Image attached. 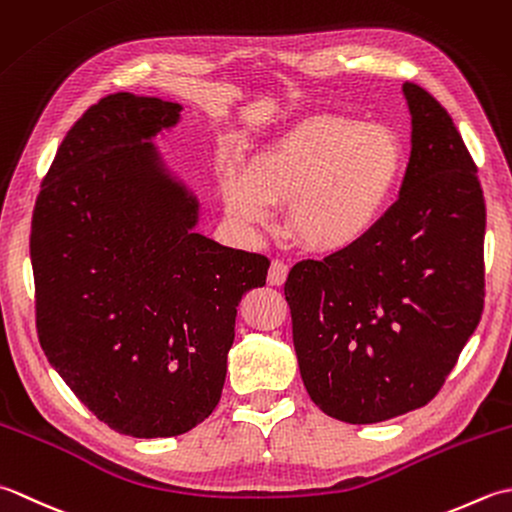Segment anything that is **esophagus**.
<instances>
[{"label":"esophagus","instance_id":"1","mask_svg":"<svg viewBox=\"0 0 512 512\" xmlns=\"http://www.w3.org/2000/svg\"><path fill=\"white\" fill-rule=\"evenodd\" d=\"M287 274H289V267L283 263V260H271L267 283L274 285V287H280L287 280Z\"/></svg>","mask_w":512,"mask_h":512}]
</instances>
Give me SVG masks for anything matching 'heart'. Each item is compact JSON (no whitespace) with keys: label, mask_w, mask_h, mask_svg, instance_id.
<instances>
[{"label":"heart","mask_w":512,"mask_h":512,"mask_svg":"<svg viewBox=\"0 0 512 512\" xmlns=\"http://www.w3.org/2000/svg\"><path fill=\"white\" fill-rule=\"evenodd\" d=\"M404 163V145L387 125L314 114L256 152L245 172H221V194L227 214L247 227H267L274 203H289L294 241L314 254H340L380 227Z\"/></svg>","instance_id":"1"}]
</instances>
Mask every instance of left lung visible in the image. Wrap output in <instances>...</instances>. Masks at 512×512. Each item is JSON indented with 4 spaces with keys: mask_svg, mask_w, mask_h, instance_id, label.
I'll use <instances>...</instances> for the list:
<instances>
[{
    "mask_svg": "<svg viewBox=\"0 0 512 512\" xmlns=\"http://www.w3.org/2000/svg\"><path fill=\"white\" fill-rule=\"evenodd\" d=\"M411 156L380 227L349 252L291 267L298 367L322 413L349 424L429 404L484 311L486 205L451 114L406 81Z\"/></svg>",
    "mask_w": 512,
    "mask_h": 512,
    "instance_id": "obj_1",
    "label": "left lung"
}]
</instances>
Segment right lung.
<instances>
[{"label": "right lung", "mask_w": 512, "mask_h": 512, "mask_svg": "<svg viewBox=\"0 0 512 512\" xmlns=\"http://www.w3.org/2000/svg\"><path fill=\"white\" fill-rule=\"evenodd\" d=\"M181 106L108 95L61 141L30 227L37 336L103 424L132 437L192 431L216 409L236 307L269 258L194 232L198 201L150 141Z\"/></svg>", "instance_id": "add662e5"}]
</instances>
